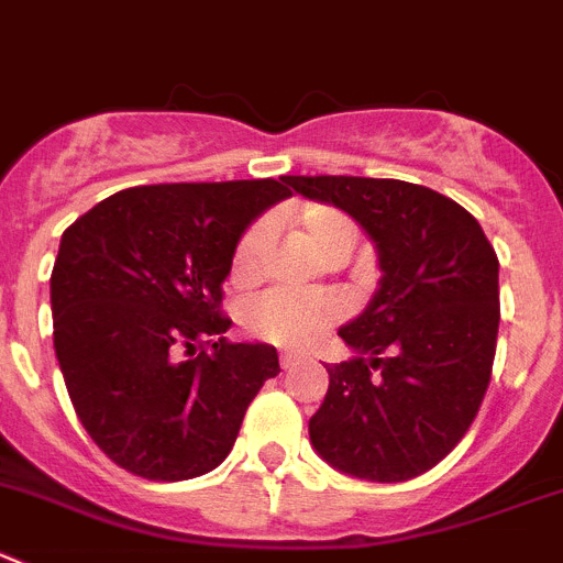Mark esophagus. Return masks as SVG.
<instances>
[{
	"label": "esophagus",
	"mask_w": 563,
	"mask_h": 563,
	"mask_svg": "<svg viewBox=\"0 0 563 563\" xmlns=\"http://www.w3.org/2000/svg\"><path fill=\"white\" fill-rule=\"evenodd\" d=\"M299 364H302V355H294V353H283L280 355V366H283V369H294V366H299Z\"/></svg>",
	"instance_id": "1"
}]
</instances>
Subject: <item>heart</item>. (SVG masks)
<instances>
[{
  "instance_id": "b5f03b06",
  "label": "heart",
  "mask_w": 563,
  "mask_h": 563,
  "mask_svg": "<svg viewBox=\"0 0 563 563\" xmlns=\"http://www.w3.org/2000/svg\"><path fill=\"white\" fill-rule=\"evenodd\" d=\"M299 230L308 244L319 255H333L339 250H350L355 241L353 222L330 208V205H308L299 210ZM266 230L264 224H252L239 239L233 252V277L235 280H250L255 275L257 255L264 246ZM339 302L322 294H299L277 288V291L257 297L244 311V328L255 339L269 341L277 346H308L322 339L339 319Z\"/></svg>"
}]
</instances>
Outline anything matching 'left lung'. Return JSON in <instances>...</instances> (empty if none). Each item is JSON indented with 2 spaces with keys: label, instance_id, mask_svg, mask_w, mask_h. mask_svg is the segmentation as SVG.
Listing matches in <instances>:
<instances>
[{
  "label": "left lung",
  "instance_id": "obj_1",
  "mask_svg": "<svg viewBox=\"0 0 563 563\" xmlns=\"http://www.w3.org/2000/svg\"><path fill=\"white\" fill-rule=\"evenodd\" d=\"M341 208L377 250L380 283L339 330L353 358L328 364L324 402L308 422L330 466L375 483L433 470L483 402L500 328L495 246L470 210L433 188L375 177H283Z\"/></svg>",
  "mask_w": 563,
  "mask_h": 563
}]
</instances>
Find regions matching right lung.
I'll list each match as a JSON object with an SVG mask.
<instances>
[{"mask_svg": "<svg viewBox=\"0 0 563 563\" xmlns=\"http://www.w3.org/2000/svg\"><path fill=\"white\" fill-rule=\"evenodd\" d=\"M291 197L280 180L124 188L63 233L55 355L97 448L146 481H188L233 450L269 344H233L222 283L244 230Z\"/></svg>", "mask_w": 563, "mask_h": 563, "instance_id": "obj_1", "label": "right lung"}]
</instances>
